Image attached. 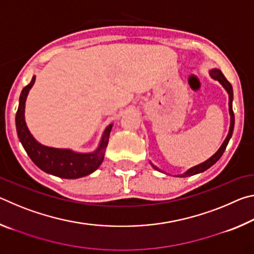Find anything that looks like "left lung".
Here are the masks:
<instances>
[{
  "label": "left lung",
  "mask_w": 254,
  "mask_h": 254,
  "mask_svg": "<svg viewBox=\"0 0 254 254\" xmlns=\"http://www.w3.org/2000/svg\"><path fill=\"white\" fill-rule=\"evenodd\" d=\"M208 74L209 76L212 77L214 80H217L218 83H220L223 88L225 89L229 94V112H230V128H229V133H227V135L225 137V140L223 141V143L216 152H215L212 157H209L207 160H205L204 162L199 163V165H196L194 167H191V168L187 169L185 173L183 174H179V175H175V177H180V178H184V177H189V176H194L197 174H200V173H204L205 170H207L208 168H210L213 165H215L218 161V159L222 157V154L224 153L225 149L227 147V144H229V141L232 137V134H233V130H234V113H233V107H232V103H233V88H232V85L227 81V79L225 78V76L223 75V72L217 69V68H213V69L208 70ZM150 165L153 167V169H156L158 171H160L162 174H166L165 171H162L161 169H159L158 167H156L153 165V163L150 161Z\"/></svg>",
  "instance_id": "8db88e82"
}]
</instances>
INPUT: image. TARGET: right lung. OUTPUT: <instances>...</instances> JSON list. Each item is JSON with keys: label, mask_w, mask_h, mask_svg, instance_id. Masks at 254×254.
<instances>
[{"label": "right lung", "mask_w": 254, "mask_h": 254, "mask_svg": "<svg viewBox=\"0 0 254 254\" xmlns=\"http://www.w3.org/2000/svg\"><path fill=\"white\" fill-rule=\"evenodd\" d=\"M36 81L33 75L30 84L22 89L19 98V107L15 115V127L19 140L25 152L34 165L56 177L65 179H77L94 173L104 160L105 150L109 144V137L113 123L105 127L97 148L91 152H78L68 148H54L40 143L36 140L25 122V102L28 94Z\"/></svg>", "instance_id": "1"}]
</instances>
